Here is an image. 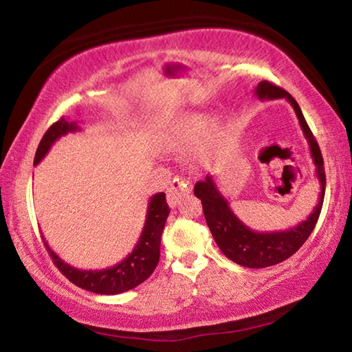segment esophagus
<instances>
[{"instance_id":"obj_1","label":"esophagus","mask_w":352,"mask_h":352,"mask_svg":"<svg viewBox=\"0 0 352 352\" xmlns=\"http://www.w3.org/2000/svg\"><path fill=\"white\" fill-rule=\"evenodd\" d=\"M190 189H192V184H190L188 180H184V178H180V177H175L170 183V188L168 189L169 206L175 208L178 204H180V200L184 197V195L190 192Z\"/></svg>"}]
</instances>
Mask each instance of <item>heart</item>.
<instances>
[{
    "label": "heart",
    "instance_id": "obj_1",
    "mask_svg": "<svg viewBox=\"0 0 352 352\" xmlns=\"http://www.w3.org/2000/svg\"><path fill=\"white\" fill-rule=\"evenodd\" d=\"M226 135L223 119L208 116L204 111H188L169 122L163 135V148L166 153L178 155L188 152L194 146L199 147L200 162H211L217 158Z\"/></svg>",
    "mask_w": 352,
    "mask_h": 352
}]
</instances>
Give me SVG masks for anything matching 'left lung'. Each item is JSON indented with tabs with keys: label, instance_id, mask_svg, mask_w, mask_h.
<instances>
[{
	"label": "left lung",
	"instance_id": "left-lung-1",
	"mask_svg": "<svg viewBox=\"0 0 352 352\" xmlns=\"http://www.w3.org/2000/svg\"><path fill=\"white\" fill-rule=\"evenodd\" d=\"M254 94L261 100L287 99L289 104L294 107L298 122H300L305 138L309 142V151H311L312 162L315 164V175H317V180L320 183L317 205L314 206L312 212L309 214L306 220H302L295 226H290V228L283 231L259 233V231L250 228L236 216L230 208L228 200L219 190L217 180L212 175H206L204 182L195 183L194 194L195 197L201 200L206 223L210 226L211 234L220 252L242 267L264 269V267L279 264V262L290 258L311 236L315 225H317L321 208H323L326 175L318 142L314 138L296 100L283 88L273 85L267 80L258 83V87L254 88Z\"/></svg>",
	"mask_w": 352,
	"mask_h": 352
}]
</instances>
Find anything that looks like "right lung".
<instances>
[{
  "mask_svg": "<svg viewBox=\"0 0 352 352\" xmlns=\"http://www.w3.org/2000/svg\"><path fill=\"white\" fill-rule=\"evenodd\" d=\"M79 124L73 121L68 122L65 118L52 124L40 141L37 152H35L34 166H37L45 158V155L50 152V148L58 138L68 133L79 132ZM169 212L170 210L168 201H166V194L158 192L152 195L151 200H148L144 228H142L140 239L136 242L132 253L121 262H118V264L109 267V269H76V267L69 265L68 262L58 258L54 250H51V247L47 245V242H45V245L57 269L77 287L99 295H118L144 283L153 273L155 267L158 265L160 243H162V234Z\"/></svg>",
  "mask_w": 352,
  "mask_h": 352,
  "instance_id": "add662e5",
  "label": "right lung"
}]
</instances>
